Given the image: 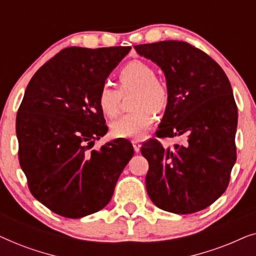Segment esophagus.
I'll return each mask as SVG.
<instances>
[{
  "label": "esophagus",
  "instance_id": "34e87169",
  "mask_svg": "<svg viewBox=\"0 0 256 256\" xmlns=\"http://www.w3.org/2000/svg\"><path fill=\"white\" fill-rule=\"evenodd\" d=\"M132 146H134V150L136 152H140V149H141V142L138 141V140H132Z\"/></svg>",
  "mask_w": 256,
  "mask_h": 256
}]
</instances>
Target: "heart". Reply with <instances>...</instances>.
<instances>
[{
	"mask_svg": "<svg viewBox=\"0 0 256 256\" xmlns=\"http://www.w3.org/2000/svg\"><path fill=\"white\" fill-rule=\"evenodd\" d=\"M120 88L104 82L98 94L100 110L108 118H114L120 110L122 93L135 90L132 108L112 124V132L116 138H142L156 121V112H163L170 101L168 87L156 78L152 66L142 60H132L122 66L118 73Z\"/></svg>",
	"mask_w": 256,
	"mask_h": 256,
	"instance_id": "b5f03b06",
	"label": "heart"
}]
</instances>
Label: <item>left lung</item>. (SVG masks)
I'll use <instances>...</instances> for the list:
<instances>
[{
	"label": "left lung",
	"mask_w": 256,
	"mask_h": 256,
	"mask_svg": "<svg viewBox=\"0 0 256 256\" xmlns=\"http://www.w3.org/2000/svg\"><path fill=\"white\" fill-rule=\"evenodd\" d=\"M134 48L166 78L170 101L156 138H185L172 149L157 138L142 143L149 162L146 192L164 211H202L226 191L236 160L238 107L230 80L218 62L186 42Z\"/></svg>",
	"instance_id": "obj_1"
}]
</instances>
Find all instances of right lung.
<instances>
[{
  "instance_id": "1",
  "label": "right lung",
  "mask_w": 256,
  "mask_h": 256,
  "mask_svg": "<svg viewBox=\"0 0 256 256\" xmlns=\"http://www.w3.org/2000/svg\"><path fill=\"white\" fill-rule=\"evenodd\" d=\"M130 48H66L28 84L16 116L20 164L31 194L65 218L102 210L134 155L126 138L90 152L108 130L100 87Z\"/></svg>"
}]
</instances>
